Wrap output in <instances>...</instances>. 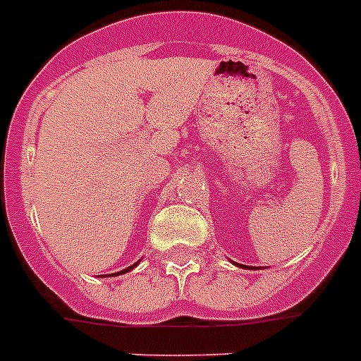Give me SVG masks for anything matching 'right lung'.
<instances>
[{"label": "right lung", "mask_w": 361, "mask_h": 361, "mask_svg": "<svg viewBox=\"0 0 361 361\" xmlns=\"http://www.w3.org/2000/svg\"><path fill=\"white\" fill-rule=\"evenodd\" d=\"M135 265H131V267H128V269H126V271H120V274H124V272H128V271H131V269H133ZM116 274H118V272H116Z\"/></svg>", "instance_id": "1"}]
</instances>
